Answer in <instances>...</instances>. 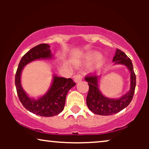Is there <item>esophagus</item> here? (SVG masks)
<instances>
[{
  "instance_id": "34e87169",
  "label": "esophagus",
  "mask_w": 149,
  "mask_h": 149,
  "mask_svg": "<svg viewBox=\"0 0 149 149\" xmlns=\"http://www.w3.org/2000/svg\"><path fill=\"white\" fill-rule=\"evenodd\" d=\"M73 78H74V81L76 82V83H79V82H80L83 80V76L80 74L76 75V76H74Z\"/></svg>"
}]
</instances>
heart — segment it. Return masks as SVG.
Instances as JSON below:
<instances>
[{
    "instance_id": "1",
    "label": "heart",
    "mask_w": 149,
    "mask_h": 149,
    "mask_svg": "<svg viewBox=\"0 0 149 149\" xmlns=\"http://www.w3.org/2000/svg\"><path fill=\"white\" fill-rule=\"evenodd\" d=\"M99 56V52H97V51H90V52H88L85 53V54L83 57V60L86 62H90L95 59V58H97ZM104 62V59L102 57H97V59L95 60V62L93 63V65H92V69H98L99 67L102 64V63Z\"/></svg>"
}]
</instances>
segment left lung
<instances>
[{
	"instance_id": "left-lung-1",
	"label": "left lung",
	"mask_w": 149,
	"mask_h": 149,
	"mask_svg": "<svg viewBox=\"0 0 149 149\" xmlns=\"http://www.w3.org/2000/svg\"><path fill=\"white\" fill-rule=\"evenodd\" d=\"M114 64L125 66L130 73V87L127 93L119 98H109L104 96L99 87L100 76H89L85 78L88 83L89 92L86 102L88 107L95 114L100 116H110L118 113L129 105L134 95L136 87V76L134 72L131 59L123 52L116 49L113 58Z\"/></svg>"
}]
</instances>
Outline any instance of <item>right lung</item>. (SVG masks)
Masks as SVG:
<instances>
[{
	"instance_id": "obj_1",
	"label": "right lung",
	"mask_w": 149,
	"mask_h": 149,
	"mask_svg": "<svg viewBox=\"0 0 149 149\" xmlns=\"http://www.w3.org/2000/svg\"><path fill=\"white\" fill-rule=\"evenodd\" d=\"M54 55L51 53L48 44H40L28 51L22 57L15 75V86L22 105L29 111L36 115L52 117L64 110L66 97L76 83L71 78H65L53 75L52 84L45 95L37 99L30 97L24 90L21 83V75L26 65L39 59H51Z\"/></svg>"
}]
</instances>
